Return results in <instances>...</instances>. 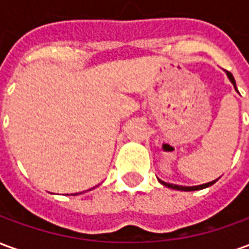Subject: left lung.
<instances>
[{"label": "left lung", "instance_id": "obj_1", "mask_svg": "<svg viewBox=\"0 0 249 249\" xmlns=\"http://www.w3.org/2000/svg\"><path fill=\"white\" fill-rule=\"evenodd\" d=\"M227 74H228V78L231 80V82L233 84V87L236 88V81L233 76H232V73L231 71H227ZM217 180V178H216ZM216 180L213 181H211V183H207V184H203V185H197V187H183V185H176V184H169V183H165V181H161V180H159L162 185H165L168 188H172V189H178V191H197V189H203V188H207L209 185H212V184L216 183Z\"/></svg>", "mask_w": 249, "mask_h": 249}]
</instances>
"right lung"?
<instances>
[{"instance_id": "add662e5", "label": "right lung", "mask_w": 249, "mask_h": 249, "mask_svg": "<svg viewBox=\"0 0 249 249\" xmlns=\"http://www.w3.org/2000/svg\"><path fill=\"white\" fill-rule=\"evenodd\" d=\"M76 195H77V193H76Z\"/></svg>"}]
</instances>
